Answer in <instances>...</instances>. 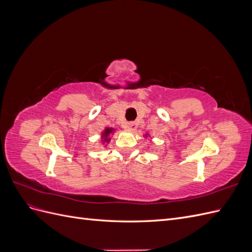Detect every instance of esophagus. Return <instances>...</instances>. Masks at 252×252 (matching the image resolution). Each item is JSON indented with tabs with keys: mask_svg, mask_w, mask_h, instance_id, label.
I'll return each mask as SVG.
<instances>
[{
	"mask_svg": "<svg viewBox=\"0 0 252 252\" xmlns=\"http://www.w3.org/2000/svg\"><path fill=\"white\" fill-rule=\"evenodd\" d=\"M126 127H127V129H129V130H130V131H134L135 129H136V124H135V123H132V122H130V123H127Z\"/></svg>",
	"mask_w": 252,
	"mask_h": 252,
	"instance_id": "esophagus-1",
	"label": "esophagus"
}]
</instances>
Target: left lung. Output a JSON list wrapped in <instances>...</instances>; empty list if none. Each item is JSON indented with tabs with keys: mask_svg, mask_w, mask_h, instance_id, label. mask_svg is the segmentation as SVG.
Returning <instances> with one entry per match:
<instances>
[{
	"mask_svg": "<svg viewBox=\"0 0 252 252\" xmlns=\"http://www.w3.org/2000/svg\"><path fill=\"white\" fill-rule=\"evenodd\" d=\"M147 136H148V134H145V138H147Z\"/></svg>",
	"mask_w": 252,
	"mask_h": 252,
	"instance_id": "left-lung-1",
	"label": "left lung"
}]
</instances>
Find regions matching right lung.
Masks as SVG:
<instances>
[{
	"label": "right lung",
	"mask_w": 252,
	"mask_h": 252,
	"mask_svg": "<svg viewBox=\"0 0 252 252\" xmlns=\"http://www.w3.org/2000/svg\"><path fill=\"white\" fill-rule=\"evenodd\" d=\"M114 132V129L111 127H106L104 129V131L102 132L101 136H102V141L103 143H109L110 142V134H112Z\"/></svg>",
	"instance_id": "1"
}]
</instances>
